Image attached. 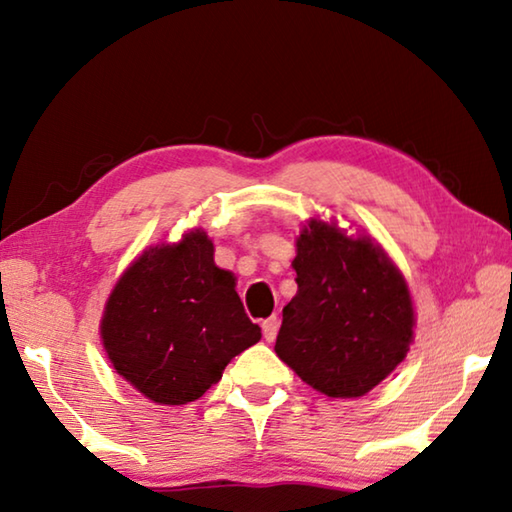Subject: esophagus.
I'll return each instance as SVG.
<instances>
[{
	"label": "esophagus",
	"instance_id": "esophagus-1",
	"mask_svg": "<svg viewBox=\"0 0 512 512\" xmlns=\"http://www.w3.org/2000/svg\"><path fill=\"white\" fill-rule=\"evenodd\" d=\"M262 329H264V339H266L268 343H273L275 336H277V329H280V320H277L275 316L266 318L264 323H262Z\"/></svg>",
	"mask_w": 512,
	"mask_h": 512
}]
</instances>
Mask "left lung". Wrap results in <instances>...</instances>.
Masks as SVG:
<instances>
[{
  "label": "left lung",
  "mask_w": 512,
  "mask_h": 512,
  "mask_svg": "<svg viewBox=\"0 0 512 512\" xmlns=\"http://www.w3.org/2000/svg\"><path fill=\"white\" fill-rule=\"evenodd\" d=\"M298 293L282 309L275 352L327 397H361L404 361L413 341L406 280L370 237L311 219L296 241Z\"/></svg>",
  "instance_id": "left-lung-1"
}]
</instances>
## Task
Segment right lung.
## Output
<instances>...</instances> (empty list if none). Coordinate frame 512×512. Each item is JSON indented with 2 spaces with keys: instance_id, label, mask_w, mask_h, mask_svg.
Returning a JSON list of instances; mask_svg holds the SVG:
<instances>
[{
  "instance_id": "add662e5",
  "label": "right lung",
  "mask_w": 512,
  "mask_h": 512,
  "mask_svg": "<svg viewBox=\"0 0 512 512\" xmlns=\"http://www.w3.org/2000/svg\"><path fill=\"white\" fill-rule=\"evenodd\" d=\"M101 339L128 384L173 406L203 397L262 329L246 316L235 275L214 264L210 237L192 230L126 268L106 302Z\"/></svg>"
}]
</instances>
